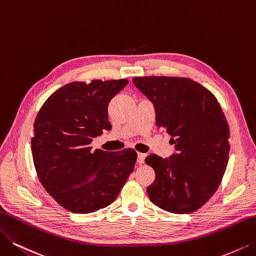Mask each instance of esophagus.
<instances>
[{"label":"esophagus","instance_id":"esophagus-1","mask_svg":"<svg viewBox=\"0 0 256 256\" xmlns=\"http://www.w3.org/2000/svg\"><path fill=\"white\" fill-rule=\"evenodd\" d=\"M145 158H146V154H144V153H138V164H140V165L144 164Z\"/></svg>","mask_w":256,"mask_h":256}]
</instances>
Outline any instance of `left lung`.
I'll return each mask as SVG.
<instances>
[{
  "label": "left lung",
  "instance_id": "8db88e82",
  "mask_svg": "<svg viewBox=\"0 0 256 256\" xmlns=\"http://www.w3.org/2000/svg\"><path fill=\"white\" fill-rule=\"evenodd\" d=\"M132 82L154 105L156 124L172 136L176 150L169 158H146L156 171L149 198L171 213L196 211L218 190L229 160V127L218 102L191 78L140 76Z\"/></svg>",
  "mask_w": 256,
  "mask_h": 256
}]
</instances>
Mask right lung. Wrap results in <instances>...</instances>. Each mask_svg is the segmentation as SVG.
<instances>
[{
    "instance_id": "add662e5",
    "label": "right lung",
    "mask_w": 256,
    "mask_h": 256,
    "mask_svg": "<svg viewBox=\"0 0 256 256\" xmlns=\"http://www.w3.org/2000/svg\"><path fill=\"white\" fill-rule=\"evenodd\" d=\"M128 80L72 82L51 94L34 120L32 151L38 180L60 206L92 213L114 202L134 172V149L90 147L110 130L108 104Z\"/></svg>"
}]
</instances>
